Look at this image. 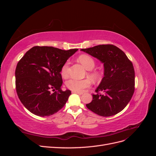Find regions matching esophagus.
I'll list each match as a JSON object with an SVG mask.
<instances>
[{
  "instance_id": "34e87169",
  "label": "esophagus",
  "mask_w": 156,
  "mask_h": 156,
  "mask_svg": "<svg viewBox=\"0 0 156 156\" xmlns=\"http://www.w3.org/2000/svg\"><path fill=\"white\" fill-rule=\"evenodd\" d=\"M72 93L77 94H79V95H82V94H83V92H75V91H72Z\"/></svg>"
}]
</instances>
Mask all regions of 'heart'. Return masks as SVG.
I'll return each instance as SVG.
<instances>
[{
	"mask_svg": "<svg viewBox=\"0 0 156 156\" xmlns=\"http://www.w3.org/2000/svg\"><path fill=\"white\" fill-rule=\"evenodd\" d=\"M79 62H81L84 67L87 70H92L95 68L96 62L91 56L83 55L79 57ZM69 62L66 61L61 68L60 74L63 78H67L68 77V68H69ZM89 76L92 77L94 80H98L100 78V73L96 71H92L88 73ZM66 87L72 91L75 92H81L84 89L88 88L91 84V81L89 79H84L81 80H79L76 79H70L66 83Z\"/></svg>",
	"mask_w": 156,
	"mask_h": 156,
	"instance_id": "heart-1",
	"label": "heart"
}]
</instances>
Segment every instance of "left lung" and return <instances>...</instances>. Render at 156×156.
I'll return each instance as SVG.
<instances>
[{"mask_svg":"<svg viewBox=\"0 0 156 156\" xmlns=\"http://www.w3.org/2000/svg\"><path fill=\"white\" fill-rule=\"evenodd\" d=\"M81 51L104 65V77L92 94L88 109L101 116H111L128 104L135 90V70L131 61L120 49L112 44L98 45Z\"/></svg>","mask_w":156,"mask_h":156,"instance_id":"obj_1","label":"left lung"}]
</instances>
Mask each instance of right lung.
Returning a JSON list of instances; mask_svg holds the SVG:
<instances>
[{
  "label": "right lung",
  "instance_id": "right-lung-1",
  "mask_svg": "<svg viewBox=\"0 0 156 156\" xmlns=\"http://www.w3.org/2000/svg\"><path fill=\"white\" fill-rule=\"evenodd\" d=\"M77 50L34 46L19 61L15 73L16 92L23 105L30 112L48 116L65 105L71 91L61 89L60 71Z\"/></svg>",
  "mask_w": 156,
  "mask_h": 156
}]
</instances>
